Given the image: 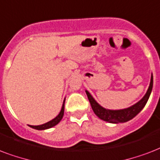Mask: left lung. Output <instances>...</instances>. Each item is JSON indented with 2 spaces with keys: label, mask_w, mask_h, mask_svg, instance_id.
Wrapping results in <instances>:
<instances>
[{
  "label": "left lung",
  "mask_w": 160,
  "mask_h": 160,
  "mask_svg": "<svg viewBox=\"0 0 160 160\" xmlns=\"http://www.w3.org/2000/svg\"><path fill=\"white\" fill-rule=\"evenodd\" d=\"M152 88H153V74L151 75L150 83H149L148 88L147 90V92L142 98V99L139 100L138 102H136L135 104L132 105L131 107L118 110H111L104 108L98 103L97 101L94 99L91 94L89 93L88 91L86 90V93L94 113L97 115L100 119L111 122V123H118V122H125L129 121L143 109L148 102V98L150 96L151 92H152Z\"/></svg>",
  "instance_id": "obj_1"
}]
</instances>
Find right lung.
I'll return each instance as SVG.
<instances>
[{"label":"right lung","instance_id":"obj_1","mask_svg":"<svg viewBox=\"0 0 160 160\" xmlns=\"http://www.w3.org/2000/svg\"><path fill=\"white\" fill-rule=\"evenodd\" d=\"M64 102H65V99L63 101L62 107V109H61L59 114L57 116L56 118H54L53 119H52L49 122H46V123H43V124L41 125H37V126H33V125H30V127L34 129H37V130H45V129H48V128H51L54 127L56 125L60 122V121L62 120L63 117V114H64Z\"/></svg>","mask_w":160,"mask_h":160}]
</instances>
